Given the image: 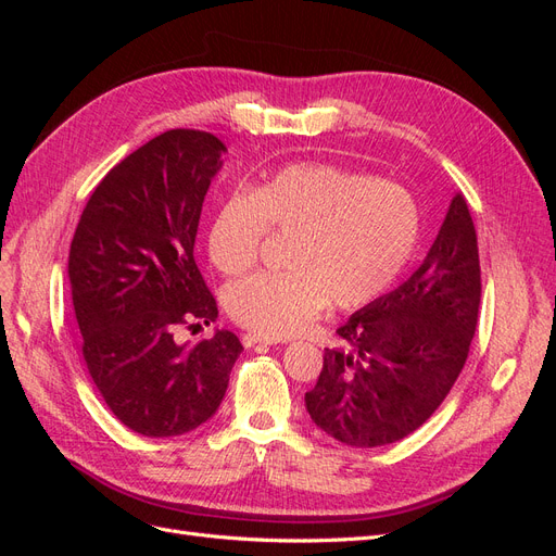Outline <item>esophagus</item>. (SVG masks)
<instances>
[{"mask_svg":"<svg viewBox=\"0 0 556 556\" xmlns=\"http://www.w3.org/2000/svg\"><path fill=\"white\" fill-rule=\"evenodd\" d=\"M243 345L245 348H255V345H260V343H264V345H274V343H280V339H268V336H262V333H252V331H248V333H243Z\"/></svg>","mask_w":556,"mask_h":556,"instance_id":"esophagus-1","label":"esophagus"}]
</instances>
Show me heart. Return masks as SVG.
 <instances>
[{"mask_svg":"<svg viewBox=\"0 0 556 556\" xmlns=\"http://www.w3.org/2000/svg\"><path fill=\"white\" fill-rule=\"evenodd\" d=\"M419 208L396 182L331 162L285 164L213 208L211 264L239 276L257 262L264 231L288 233L280 266L225 290L233 323L268 339L304 329L325 306L355 311L392 288L419 239Z\"/></svg>","mask_w":556,"mask_h":556,"instance_id":"b5f03b06","label":"heart"}]
</instances>
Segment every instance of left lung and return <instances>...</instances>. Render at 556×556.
Returning <instances> with one entry per match:
<instances>
[{
  "mask_svg": "<svg viewBox=\"0 0 556 556\" xmlns=\"http://www.w3.org/2000/svg\"><path fill=\"white\" fill-rule=\"evenodd\" d=\"M473 217L454 194L431 250L390 294L352 315L306 408L331 439L352 447L390 445L422 427L459 378L480 308Z\"/></svg>",
  "mask_w": 556,
  "mask_h": 556,
  "instance_id": "obj_1",
  "label": "left lung"
}]
</instances>
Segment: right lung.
<instances>
[{
  "label": "right lung",
  "instance_id": "right-lung-1",
  "mask_svg": "<svg viewBox=\"0 0 556 556\" xmlns=\"http://www.w3.org/2000/svg\"><path fill=\"white\" fill-rule=\"evenodd\" d=\"M225 150L199 129L150 139L97 185L72 241L83 359L111 413L148 439L211 419L243 350L227 329L190 348L174 341L178 327L217 317L194 239Z\"/></svg>",
  "mask_w": 556,
  "mask_h": 556
}]
</instances>
